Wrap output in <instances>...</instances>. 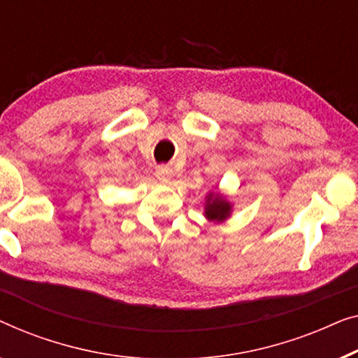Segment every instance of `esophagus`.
Returning a JSON list of instances; mask_svg holds the SVG:
<instances>
[{
  "label": "esophagus",
  "instance_id": "1",
  "mask_svg": "<svg viewBox=\"0 0 358 358\" xmlns=\"http://www.w3.org/2000/svg\"><path fill=\"white\" fill-rule=\"evenodd\" d=\"M155 177H157L160 181H169L172 178V170L165 167V165H160V167H157V170H155Z\"/></svg>",
  "mask_w": 358,
  "mask_h": 358
}]
</instances>
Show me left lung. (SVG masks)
Here are the masks:
<instances>
[{
	"mask_svg": "<svg viewBox=\"0 0 358 358\" xmlns=\"http://www.w3.org/2000/svg\"><path fill=\"white\" fill-rule=\"evenodd\" d=\"M206 215L213 220H224L230 215V203L220 198V196H210L206 206Z\"/></svg>",
	"mask_w": 358,
	"mask_h": 358,
	"instance_id": "1",
	"label": "left lung"
}]
</instances>
